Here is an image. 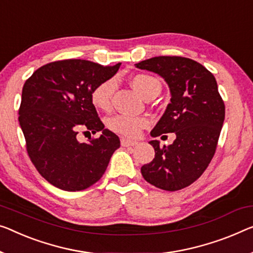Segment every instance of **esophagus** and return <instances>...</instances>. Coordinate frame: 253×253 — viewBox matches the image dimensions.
Listing matches in <instances>:
<instances>
[{
	"mask_svg": "<svg viewBox=\"0 0 253 253\" xmlns=\"http://www.w3.org/2000/svg\"><path fill=\"white\" fill-rule=\"evenodd\" d=\"M137 144H138V142L133 141V139L122 138V145L123 146H126V148H128V146H135V145H137Z\"/></svg>",
	"mask_w": 253,
	"mask_h": 253,
	"instance_id": "esophagus-1",
	"label": "esophagus"
}]
</instances>
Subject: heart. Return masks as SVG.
<instances>
[{
    "mask_svg": "<svg viewBox=\"0 0 253 253\" xmlns=\"http://www.w3.org/2000/svg\"><path fill=\"white\" fill-rule=\"evenodd\" d=\"M131 86L142 97H146L153 94H159L161 84L156 77L146 74H137L131 78ZM116 88L114 79H108L96 86L90 94V100L94 107L99 110L107 111L111 107L112 95ZM149 125V120L142 117H130L119 115L109 119L108 126L116 133L125 135V136H136L142 128Z\"/></svg>",
    "mask_w": 253,
    "mask_h": 253,
    "instance_id": "heart-1",
    "label": "heart"
}]
</instances>
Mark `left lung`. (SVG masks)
<instances>
[{"mask_svg":"<svg viewBox=\"0 0 253 253\" xmlns=\"http://www.w3.org/2000/svg\"><path fill=\"white\" fill-rule=\"evenodd\" d=\"M163 77L171 99L151 136L175 133L176 139L163 148L157 139L154 159L142 166L146 182L165 191L191 185L208 167L225 119V104L216 78L194 60L183 56H154L135 65Z\"/></svg>","mask_w":253,"mask_h":253,"instance_id":"left-lung-1","label":"left lung"}]
</instances>
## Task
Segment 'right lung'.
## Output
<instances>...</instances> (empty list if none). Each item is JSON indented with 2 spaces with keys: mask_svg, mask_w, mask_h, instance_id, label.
I'll return each mask as SVG.
<instances>
[{
  "mask_svg": "<svg viewBox=\"0 0 253 253\" xmlns=\"http://www.w3.org/2000/svg\"><path fill=\"white\" fill-rule=\"evenodd\" d=\"M120 65L61 60L39 68L26 81L19 124L30 160L53 186L69 192L92 186L120 146L119 137L105 129L90 100L92 90L114 76ZM81 127L103 133L81 143L77 139Z\"/></svg>",
  "mask_w": 253,
  "mask_h": 253,
  "instance_id": "add662e5",
  "label": "right lung"
}]
</instances>
